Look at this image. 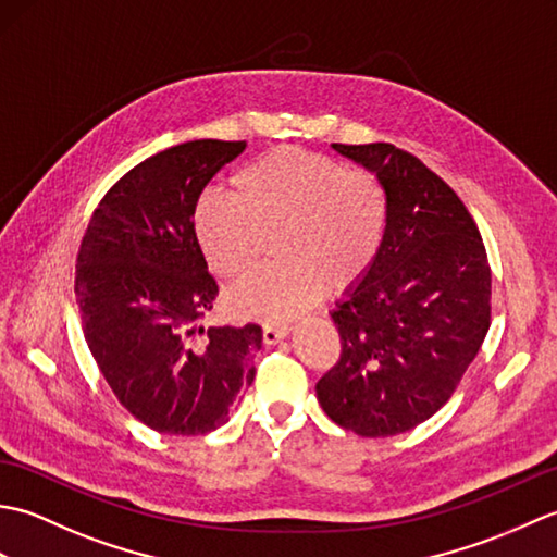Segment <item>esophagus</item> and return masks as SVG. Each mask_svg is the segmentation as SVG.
<instances>
[{
  "mask_svg": "<svg viewBox=\"0 0 557 557\" xmlns=\"http://www.w3.org/2000/svg\"><path fill=\"white\" fill-rule=\"evenodd\" d=\"M289 325L287 323H265L263 325V342L265 345H275V342L285 339L289 335Z\"/></svg>",
  "mask_w": 557,
  "mask_h": 557,
  "instance_id": "obj_1",
  "label": "esophagus"
}]
</instances>
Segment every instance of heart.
Segmentation results:
<instances>
[{"mask_svg": "<svg viewBox=\"0 0 557 557\" xmlns=\"http://www.w3.org/2000/svg\"><path fill=\"white\" fill-rule=\"evenodd\" d=\"M232 198H206L196 236L222 280L246 277L275 232L277 263L232 292L234 311L285 321L330 292L349 289L375 263L387 230V194L371 170L304 148H277L232 176Z\"/></svg>", "mask_w": 557, "mask_h": 557, "instance_id": "obj_1", "label": "heart"}]
</instances>
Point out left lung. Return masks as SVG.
<instances>
[{"mask_svg":"<svg viewBox=\"0 0 557 557\" xmlns=\"http://www.w3.org/2000/svg\"><path fill=\"white\" fill-rule=\"evenodd\" d=\"M333 148L383 182L387 230L330 313L342 351L315 395L342 429L387 437L431 419L474 361L491 325V265L467 206L417 156L393 144Z\"/></svg>","mask_w":557,"mask_h":557,"instance_id":"left-lung-1","label":"left lung"}]
</instances>
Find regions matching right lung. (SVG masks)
<instances>
[{"mask_svg": "<svg viewBox=\"0 0 557 557\" xmlns=\"http://www.w3.org/2000/svg\"><path fill=\"white\" fill-rule=\"evenodd\" d=\"M246 140H188L128 170L98 203L76 258L83 335L126 411L168 435L227 423L253 383L263 330L210 327L198 318L218 297L194 227L208 182Z\"/></svg>", "mask_w": 557, "mask_h": 557, "instance_id": "add662e5", "label": "right lung"}]
</instances>
